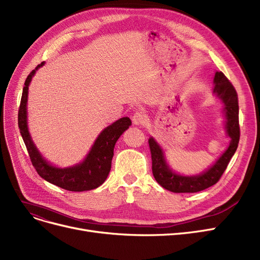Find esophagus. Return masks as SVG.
I'll return each instance as SVG.
<instances>
[{
  "instance_id": "esophagus-1",
  "label": "esophagus",
  "mask_w": 260,
  "mask_h": 260,
  "mask_svg": "<svg viewBox=\"0 0 260 260\" xmlns=\"http://www.w3.org/2000/svg\"><path fill=\"white\" fill-rule=\"evenodd\" d=\"M146 120L147 119H146L145 113L141 112V111H136L135 113L133 114V122H134V124L142 125V124H145Z\"/></svg>"
}]
</instances>
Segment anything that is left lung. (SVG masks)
I'll use <instances>...</instances> for the list:
<instances>
[{"instance_id": "obj_1", "label": "left lung", "mask_w": 260, "mask_h": 260, "mask_svg": "<svg viewBox=\"0 0 260 260\" xmlns=\"http://www.w3.org/2000/svg\"><path fill=\"white\" fill-rule=\"evenodd\" d=\"M214 92L223 101L226 112V129L232 138L228 149L215 164L203 175L183 177L172 172L166 164L162 151L153 138L149 139L152 157V172L157 183L174 193H197L219 181L226 170L230 159L234 156L240 140L239 102L238 94L233 83L222 72H216L214 77Z\"/></svg>"}]
</instances>
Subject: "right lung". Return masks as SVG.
Wrapping results in <instances>:
<instances>
[{
    "label": "right lung",
    "mask_w": 260,
    "mask_h": 260,
    "mask_svg": "<svg viewBox=\"0 0 260 260\" xmlns=\"http://www.w3.org/2000/svg\"><path fill=\"white\" fill-rule=\"evenodd\" d=\"M44 63L38 65L41 67ZM33 70L26 77L20 106L18 110V126L20 128V134L26 147L28 156L32 161L37 174L50 183L71 191H83L94 189L102 185L107 179L111 168V160L113 156V148L115 142L122 134L132 124L129 118L125 117L115 121L108 127H106L96 139L89 155L75 167L60 169L55 168L42 157L40 152L35 148L34 143L28 135L26 126V102L28 84L31 82L35 71Z\"/></svg>",
    "instance_id": "add662e5"
}]
</instances>
